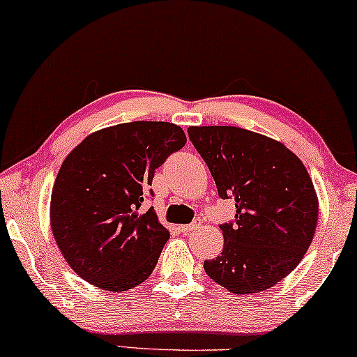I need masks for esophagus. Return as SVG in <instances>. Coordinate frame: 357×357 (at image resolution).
<instances>
[{"label": "esophagus", "instance_id": "obj_1", "mask_svg": "<svg viewBox=\"0 0 357 357\" xmlns=\"http://www.w3.org/2000/svg\"><path fill=\"white\" fill-rule=\"evenodd\" d=\"M201 227V219H194L191 224H188V225H181V231L184 232V234H191V232H194V231H197V229Z\"/></svg>", "mask_w": 357, "mask_h": 357}]
</instances>
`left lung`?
Segmentation results:
<instances>
[{"mask_svg":"<svg viewBox=\"0 0 357 357\" xmlns=\"http://www.w3.org/2000/svg\"><path fill=\"white\" fill-rule=\"evenodd\" d=\"M219 197L236 201L220 225L224 249L204 261L209 277L236 295L272 288L296 268L313 241L318 196L305 165L283 143L238 126H189Z\"/></svg>","mask_w":357,"mask_h":357,"instance_id":"8db88e82","label":"left lung"}]
</instances>
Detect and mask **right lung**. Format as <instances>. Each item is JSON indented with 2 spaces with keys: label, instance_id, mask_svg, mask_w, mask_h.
Here are the masks:
<instances>
[{
  "label": "right lung",
  "instance_id": "1",
  "mask_svg": "<svg viewBox=\"0 0 357 357\" xmlns=\"http://www.w3.org/2000/svg\"><path fill=\"white\" fill-rule=\"evenodd\" d=\"M184 145L181 126L132 121L93 132L67 155L52 188L51 229L80 278L115 293L153 273L169 231L142 206L155 171Z\"/></svg>",
  "mask_w": 357,
  "mask_h": 357
}]
</instances>
